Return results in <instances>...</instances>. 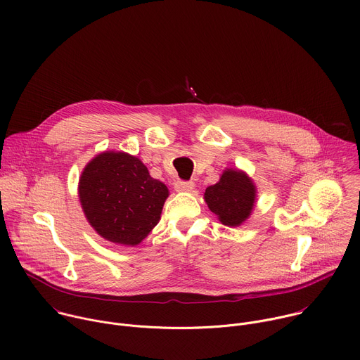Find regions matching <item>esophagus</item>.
Returning <instances> with one entry per match:
<instances>
[{"label":"esophagus","mask_w":360,"mask_h":360,"mask_svg":"<svg viewBox=\"0 0 360 360\" xmlns=\"http://www.w3.org/2000/svg\"><path fill=\"white\" fill-rule=\"evenodd\" d=\"M193 188H195V184L192 181H176L175 182L176 192H191Z\"/></svg>","instance_id":"obj_1"}]
</instances>
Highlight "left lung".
Instances as JSON below:
<instances>
[{
  "mask_svg": "<svg viewBox=\"0 0 360 360\" xmlns=\"http://www.w3.org/2000/svg\"><path fill=\"white\" fill-rule=\"evenodd\" d=\"M203 198L224 225L239 226L255 207L256 186L245 172L225 169L219 181L207 188Z\"/></svg>",
  "mask_w": 360,
  "mask_h": 360,
  "instance_id": "obj_1",
  "label": "left lung"
}]
</instances>
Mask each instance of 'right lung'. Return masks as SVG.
I'll use <instances>...</instances> for the list:
<instances>
[{
  "instance_id": "right-lung-1",
  "label": "right lung",
  "mask_w": 360,
  "mask_h": 360,
  "mask_svg": "<svg viewBox=\"0 0 360 360\" xmlns=\"http://www.w3.org/2000/svg\"><path fill=\"white\" fill-rule=\"evenodd\" d=\"M79 202L91 226L104 239L135 246L157 226L169 195L136 157L105 150L84 168Z\"/></svg>"
}]
</instances>
